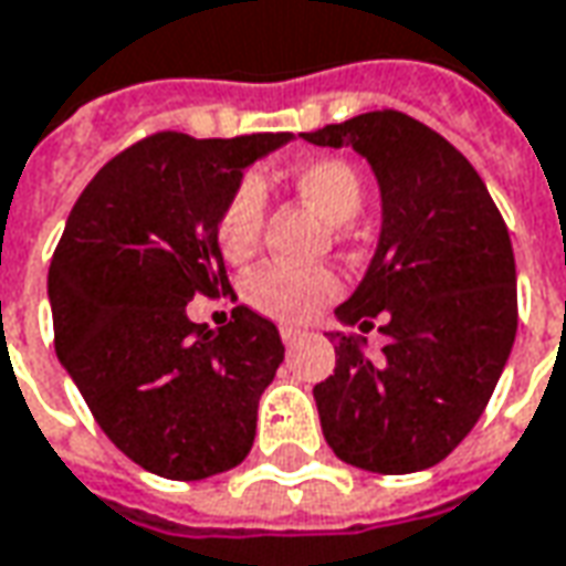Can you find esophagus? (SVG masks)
Returning a JSON list of instances; mask_svg holds the SVG:
<instances>
[{
  "label": "esophagus",
  "instance_id": "1",
  "mask_svg": "<svg viewBox=\"0 0 566 566\" xmlns=\"http://www.w3.org/2000/svg\"><path fill=\"white\" fill-rule=\"evenodd\" d=\"M280 338H283V345H286V348H295L298 342H305L307 333L305 329H292V326H283V329H280Z\"/></svg>",
  "mask_w": 566,
  "mask_h": 566
}]
</instances>
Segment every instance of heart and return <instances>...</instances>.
Segmentation results:
<instances>
[{
    "label": "heart",
    "instance_id": "b5f03b06",
    "mask_svg": "<svg viewBox=\"0 0 566 566\" xmlns=\"http://www.w3.org/2000/svg\"><path fill=\"white\" fill-rule=\"evenodd\" d=\"M298 193L333 224H348L360 216L366 200L364 178L345 159H314L292 175ZM264 190L245 178L218 212V245L228 261H245L261 237ZM338 295V276L329 268L261 264L245 276V298L259 314L280 323L311 321L326 302Z\"/></svg>",
    "mask_w": 566,
    "mask_h": 566
}]
</instances>
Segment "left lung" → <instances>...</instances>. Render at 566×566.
<instances>
[{"label":"left lung","mask_w":566,"mask_h":566,"mask_svg":"<svg viewBox=\"0 0 566 566\" xmlns=\"http://www.w3.org/2000/svg\"><path fill=\"white\" fill-rule=\"evenodd\" d=\"M317 147H354L381 193V231L360 286L335 317L388 335L329 333L335 373L314 388L333 453L376 474H412L453 453L481 419L517 333L509 228L469 159L397 111L305 132Z\"/></svg>","instance_id":"8db88e82"}]
</instances>
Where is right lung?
<instances>
[{
    "instance_id": "right-lung-1",
    "label": "right lung",
    "mask_w": 566,
    "mask_h": 566,
    "mask_svg": "<svg viewBox=\"0 0 566 566\" xmlns=\"http://www.w3.org/2000/svg\"><path fill=\"white\" fill-rule=\"evenodd\" d=\"M290 132H159L88 181L49 268L57 360L101 431L144 471L202 481L240 465L283 364L276 326L245 305L218 333L187 317L228 295L218 212Z\"/></svg>"
}]
</instances>
